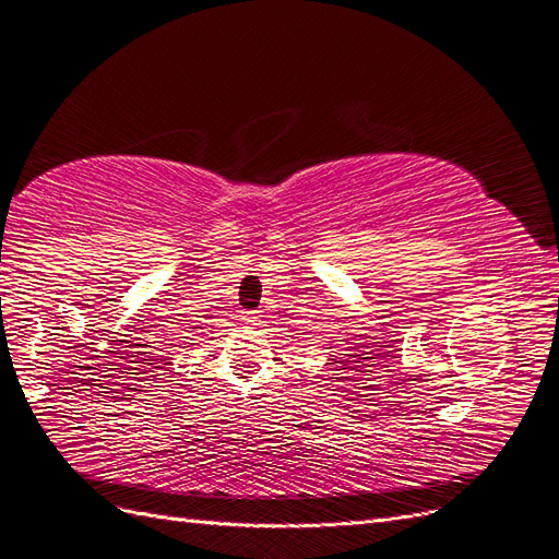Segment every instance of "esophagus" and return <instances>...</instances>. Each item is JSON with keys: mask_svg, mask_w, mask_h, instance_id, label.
I'll use <instances>...</instances> for the list:
<instances>
[{"mask_svg": "<svg viewBox=\"0 0 559 559\" xmlns=\"http://www.w3.org/2000/svg\"><path fill=\"white\" fill-rule=\"evenodd\" d=\"M241 322L249 324V326H255V324H261V318H258V312H243Z\"/></svg>", "mask_w": 559, "mask_h": 559, "instance_id": "34e87169", "label": "esophagus"}]
</instances>
